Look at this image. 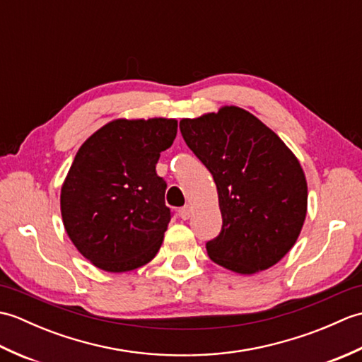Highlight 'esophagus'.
<instances>
[{
	"instance_id": "esophagus-1",
	"label": "esophagus",
	"mask_w": 362,
	"mask_h": 362,
	"mask_svg": "<svg viewBox=\"0 0 362 362\" xmlns=\"http://www.w3.org/2000/svg\"><path fill=\"white\" fill-rule=\"evenodd\" d=\"M191 214H193V210H191V206H189V205L182 206V209L179 210V216H180L183 221L189 219V218H191Z\"/></svg>"
}]
</instances>
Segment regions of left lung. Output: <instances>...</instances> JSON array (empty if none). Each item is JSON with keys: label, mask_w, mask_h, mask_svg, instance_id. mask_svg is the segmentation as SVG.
<instances>
[{"label": "left lung", "mask_w": 362, "mask_h": 362, "mask_svg": "<svg viewBox=\"0 0 362 362\" xmlns=\"http://www.w3.org/2000/svg\"><path fill=\"white\" fill-rule=\"evenodd\" d=\"M180 132L218 188L222 228L206 243L209 257L247 275L279 263L296 244L308 204L294 153L258 118L235 105L182 119Z\"/></svg>", "instance_id": "8db88e82"}]
</instances>
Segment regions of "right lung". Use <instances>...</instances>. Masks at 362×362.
I'll use <instances>...</instances> for the list:
<instances>
[{
	"label": "right lung",
	"instance_id": "add662e5",
	"mask_svg": "<svg viewBox=\"0 0 362 362\" xmlns=\"http://www.w3.org/2000/svg\"><path fill=\"white\" fill-rule=\"evenodd\" d=\"M175 135V119H115L76 153L60 210L76 249L96 267L127 272L157 255L173 213L156 165Z\"/></svg>",
	"mask_w": 362,
	"mask_h": 362
}]
</instances>
